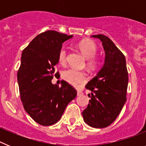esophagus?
<instances>
[{"mask_svg":"<svg viewBox=\"0 0 146 146\" xmlns=\"http://www.w3.org/2000/svg\"><path fill=\"white\" fill-rule=\"evenodd\" d=\"M82 94H83V93H82V91H77V96H81V95H82Z\"/></svg>","mask_w":146,"mask_h":146,"instance_id":"1","label":"esophagus"}]
</instances>
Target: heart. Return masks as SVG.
Segmentation results:
<instances>
[{"instance_id":"obj_1","label":"heart","mask_w":146,"mask_h":146,"mask_svg":"<svg viewBox=\"0 0 146 146\" xmlns=\"http://www.w3.org/2000/svg\"><path fill=\"white\" fill-rule=\"evenodd\" d=\"M77 48L80 50L86 60V65L89 69H95L99 65V58L96 56L98 51L97 45L94 41L88 38L81 40L77 44ZM68 50L66 47H62L60 49L58 55V60L59 64L64 65L66 63ZM62 78L69 84L74 86L84 83L87 80V77L85 72L77 71L73 69H68L63 71L61 74Z\"/></svg>"}]
</instances>
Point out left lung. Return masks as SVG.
I'll use <instances>...</instances> for the list:
<instances>
[{
  "mask_svg": "<svg viewBox=\"0 0 146 146\" xmlns=\"http://www.w3.org/2000/svg\"><path fill=\"white\" fill-rule=\"evenodd\" d=\"M102 42L105 60L97 75L86 86L92 91L88 105L82 113L85 122L91 127L104 128L116 119L126 101L129 76L126 58L108 36H91Z\"/></svg>",
  "mask_w": 146,
  "mask_h": 146,
  "instance_id": "left-lung-1",
  "label": "left lung"
}]
</instances>
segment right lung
Instances as JSON below:
<instances>
[{
  "mask_svg": "<svg viewBox=\"0 0 146 146\" xmlns=\"http://www.w3.org/2000/svg\"><path fill=\"white\" fill-rule=\"evenodd\" d=\"M73 36L47 31L35 37L23 50L17 71L19 91L25 111L36 123L50 126L60 120L77 91L66 81L61 86L51 80L59 74L55 66L62 43Z\"/></svg>",
  "mask_w": 146,
  "mask_h": 146,
  "instance_id": "obj_1",
  "label": "right lung"
}]
</instances>
